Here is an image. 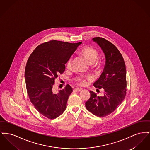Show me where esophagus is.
Instances as JSON below:
<instances>
[{
	"mask_svg": "<svg viewBox=\"0 0 150 150\" xmlns=\"http://www.w3.org/2000/svg\"><path fill=\"white\" fill-rule=\"evenodd\" d=\"M81 90V88H77L74 89V91L76 92H80Z\"/></svg>",
	"mask_w": 150,
	"mask_h": 150,
	"instance_id": "34e87169",
	"label": "esophagus"
}]
</instances>
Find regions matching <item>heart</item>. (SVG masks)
Segmentation results:
<instances>
[{"mask_svg":"<svg viewBox=\"0 0 150 150\" xmlns=\"http://www.w3.org/2000/svg\"><path fill=\"white\" fill-rule=\"evenodd\" d=\"M80 54L85 58L86 61L89 64H92L93 67L96 69H100L101 65V61L97 58L98 53L97 50L89 46H86L81 48L80 50ZM72 64V58H70L66 62V67L67 69H70ZM88 79L90 78L87 77ZM76 81L80 85H84L86 83V79L83 76L77 78Z\"/></svg>","mask_w":150,"mask_h":150,"instance_id":"obj_1","label":"heart"}]
</instances>
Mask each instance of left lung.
<instances>
[{
    "label": "left lung",
    "instance_id": "1",
    "mask_svg": "<svg viewBox=\"0 0 150 150\" xmlns=\"http://www.w3.org/2000/svg\"><path fill=\"white\" fill-rule=\"evenodd\" d=\"M92 40L105 55L104 71L93 84L95 88L104 89V95L98 96L91 91V97L86 102V107L93 115L104 117L113 113L126 95V66L121 54L112 43L99 37Z\"/></svg>",
    "mask_w": 150,
    "mask_h": 150
}]
</instances>
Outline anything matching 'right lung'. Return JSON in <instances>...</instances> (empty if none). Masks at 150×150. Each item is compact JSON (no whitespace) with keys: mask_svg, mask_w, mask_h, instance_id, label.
<instances>
[{"mask_svg":"<svg viewBox=\"0 0 150 150\" xmlns=\"http://www.w3.org/2000/svg\"><path fill=\"white\" fill-rule=\"evenodd\" d=\"M81 44L50 40L38 45L30 55L25 70L27 93L37 110L49 119L64 112L72 92L69 84L53 92L55 79L65 70V64Z\"/></svg>","mask_w":150,"mask_h":150,"instance_id":"add662e5","label":"right lung"}]
</instances>
